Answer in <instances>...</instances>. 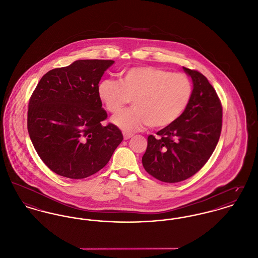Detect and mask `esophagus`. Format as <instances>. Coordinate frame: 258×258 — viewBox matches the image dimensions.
I'll return each mask as SVG.
<instances>
[{
  "instance_id": "esophagus-1",
  "label": "esophagus",
  "mask_w": 258,
  "mask_h": 258,
  "mask_svg": "<svg viewBox=\"0 0 258 258\" xmlns=\"http://www.w3.org/2000/svg\"><path fill=\"white\" fill-rule=\"evenodd\" d=\"M123 137H124V140H128V139L133 137V134H131V133H123Z\"/></svg>"
}]
</instances>
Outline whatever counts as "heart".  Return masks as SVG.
<instances>
[{"label": "heart", "mask_w": 258, "mask_h": 258, "mask_svg": "<svg viewBox=\"0 0 258 258\" xmlns=\"http://www.w3.org/2000/svg\"><path fill=\"white\" fill-rule=\"evenodd\" d=\"M192 94L193 86L185 74L153 66L132 67L120 73L119 82L103 79L97 85V96L111 114L132 99L134 107L112 120L125 132L147 125L155 129L170 126L186 110Z\"/></svg>", "instance_id": "heart-1"}]
</instances>
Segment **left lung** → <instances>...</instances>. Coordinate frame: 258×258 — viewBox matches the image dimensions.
<instances>
[{
  "label": "left lung",
  "instance_id": "obj_1",
  "mask_svg": "<svg viewBox=\"0 0 258 258\" xmlns=\"http://www.w3.org/2000/svg\"><path fill=\"white\" fill-rule=\"evenodd\" d=\"M183 70L193 83L187 108L157 137H148L142 158L146 171L167 183L185 180L199 171L210 159L222 130L223 108L216 91L198 71Z\"/></svg>",
  "mask_w": 258,
  "mask_h": 258
}]
</instances>
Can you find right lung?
I'll use <instances>...</instances> for the list:
<instances>
[{
  "instance_id": "add662e5",
  "label": "right lung",
  "mask_w": 258,
  "mask_h": 258,
  "mask_svg": "<svg viewBox=\"0 0 258 258\" xmlns=\"http://www.w3.org/2000/svg\"><path fill=\"white\" fill-rule=\"evenodd\" d=\"M114 61L77 60L47 72L29 99L27 130L39 158L55 173L72 179L104 167L123 140L107 117L97 85Z\"/></svg>"
}]
</instances>
